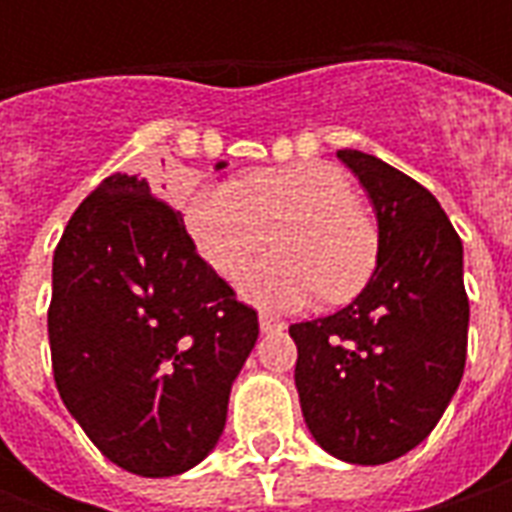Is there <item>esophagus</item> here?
<instances>
[{"label":"esophagus","mask_w":512,"mask_h":512,"mask_svg":"<svg viewBox=\"0 0 512 512\" xmlns=\"http://www.w3.org/2000/svg\"><path fill=\"white\" fill-rule=\"evenodd\" d=\"M259 327H262V333H270V330H282V327H285V322H282L279 316L262 313V316H259Z\"/></svg>","instance_id":"obj_1"}]
</instances>
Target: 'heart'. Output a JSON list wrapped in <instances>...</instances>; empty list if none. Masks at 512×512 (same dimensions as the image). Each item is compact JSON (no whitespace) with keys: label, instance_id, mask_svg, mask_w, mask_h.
Wrapping results in <instances>:
<instances>
[{"label":"heart","instance_id":"obj_1","mask_svg":"<svg viewBox=\"0 0 512 512\" xmlns=\"http://www.w3.org/2000/svg\"><path fill=\"white\" fill-rule=\"evenodd\" d=\"M187 230L207 265L236 279L279 230V253L242 279L253 302L290 310L316 299H347L376 259L373 225L356 190L330 165L256 170L242 182L199 187L185 210Z\"/></svg>","mask_w":512,"mask_h":512}]
</instances>
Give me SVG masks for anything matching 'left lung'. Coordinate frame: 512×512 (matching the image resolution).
Returning a JSON list of instances; mask_svg holds the SVG:
<instances>
[{
  "mask_svg": "<svg viewBox=\"0 0 512 512\" xmlns=\"http://www.w3.org/2000/svg\"><path fill=\"white\" fill-rule=\"evenodd\" d=\"M379 219L364 290L333 316L290 325L296 390L313 439L350 464H384L430 436L462 382L470 305L462 239L402 170L339 150Z\"/></svg>",
  "mask_w": 512,
  "mask_h": 512,
  "instance_id": "1",
  "label": "left lung"
}]
</instances>
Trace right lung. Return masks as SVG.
<instances>
[{
	"label": "right lung",
	"mask_w": 512,
	"mask_h": 512,
	"mask_svg": "<svg viewBox=\"0 0 512 512\" xmlns=\"http://www.w3.org/2000/svg\"><path fill=\"white\" fill-rule=\"evenodd\" d=\"M48 336L59 396L90 442L159 479L216 447L259 316L148 179L113 173L56 245Z\"/></svg>",
	"instance_id": "right-lung-1"
}]
</instances>
